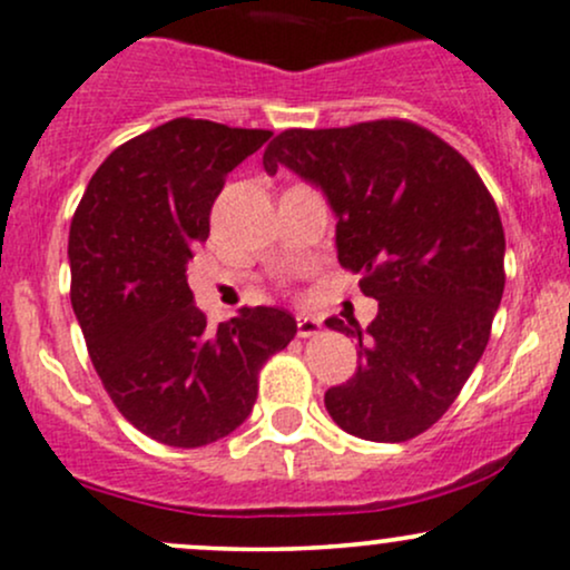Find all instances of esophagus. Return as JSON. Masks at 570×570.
Segmentation results:
<instances>
[{
    "instance_id": "34e87169",
    "label": "esophagus",
    "mask_w": 570,
    "mask_h": 570,
    "mask_svg": "<svg viewBox=\"0 0 570 570\" xmlns=\"http://www.w3.org/2000/svg\"><path fill=\"white\" fill-rule=\"evenodd\" d=\"M320 333H322V320H316V316H308V314L297 316V335H301V338H311V335H320Z\"/></svg>"
}]
</instances>
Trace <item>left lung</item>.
Instances as JSON below:
<instances>
[{
    "label": "left lung",
    "mask_w": 570,
    "mask_h": 570,
    "mask_svg": "<svg viewBox=\"0 0 570 570\" xmlns=\"http://www.w3.org/2000/svg\"><path fill=\"white\" fill-rule=\"evenodd\" d=\"M262 164L325 194L341 267L361 273L363 295L380 303L365 331L327 320L361 346L352 380L325 393L327 412L361 440L423 434L481 361L505 289V232L487 185L406 119L284 130Z\"/></svg>",
    "instance_id": "obj_1"
}]
</instances>
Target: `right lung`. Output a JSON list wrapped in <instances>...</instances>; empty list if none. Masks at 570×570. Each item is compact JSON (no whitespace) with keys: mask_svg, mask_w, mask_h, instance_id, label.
I'll return each mask as SVG.
<instances>
[{"mask_svg":"<svg viewBox=\"0 0 570 570\" xmlns=\"http://www.w3.org/2000/svg\"><path fill=\"white\" fill-rule=\"evenodd\" d=\"M179 117L125 141L89 179L70 224V301L106 393L141 434L202 448L254 410L259 368L297 333L281 308L207 325L188 262L226 175L269 139Z\"/></svg>","mask_w":570,"mask_h":570,"instance_id":"add662e5","label":"right lung"}]
</instances>
